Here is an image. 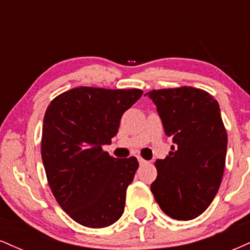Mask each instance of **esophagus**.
Returning a JSON list of instances; mask_svg holds the SVG:
<instances>
[{
  "label": "esophagus",
  "mask_w": 250,
  "mask_h": 250,
  "mask_svg": "<svg viewBox=\"0 0 250 250\" xmlns=\"http://www.w3.org/2000/svg\"><path fill=\"white\" fill-rule=\"evenodd\" d=\"M137 160H139V163H140V166H143V165H147V161H146V160H143L142 157H137Z\"/></svg>",
  "instance_id": "esophagus-1"
}]
</instances>
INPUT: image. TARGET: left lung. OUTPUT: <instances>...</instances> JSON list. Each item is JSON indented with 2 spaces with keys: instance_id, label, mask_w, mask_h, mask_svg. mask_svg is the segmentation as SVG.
<instances>
[{
  "instance_id": "left-lung-1",
  "label": "left lung",
  "mask_w": 250,
  "mask_h": 250,
  "mask_svg": "<svg viewBox=\"0 0 250 250\" xmlns=\"http://www.w3.org/2000/svg\"><path fill=\"white\" fill-rule=\"evenodd\" d=\"M147 95L175 143L165 160L155 161L150 189L163 213L193 220L213 202L225 171L228 135L220 105L208 91L186 85Z\"/></svg>"
}]
</instances>
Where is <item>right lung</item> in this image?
Segmentation results:
<instances>
[{"label": "right lung", "instance_id": "1", "mask_svg": "<svg viewBox=\"0 0 250 250\" xmlns=\"http://www.w3.org/2000/svg\"><path fill=\"white\" fill-rule=\"evenodd\" d=\"M141 89L77 87L57 95L43 119L41 155L48 185L63 210L88 228L115 223L139 168L136 157L115 159L102 149Z\"/></svg>", "mask_w": 250, "mask_h": 250}]
</instances>
